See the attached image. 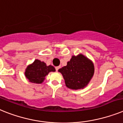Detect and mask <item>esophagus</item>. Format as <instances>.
<instances>
[{
	"label": "esophagus",
	"mask_w": 123,
	"mask_h": 123,
	"mask_svg": "<svg viewBox=\"0 0 123 123\" xmlns=\"http://www.w3.org/2000/svg\"><path fill=\"white\" fill-rule=\"evenodd\" d=\"M60 68V66H57V67H55V70H56V71H57L59 70V69Z\"/></svg>",
	"instance_id": "obj_1"
}]
</instances>
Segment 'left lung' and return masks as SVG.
Segmentation results:
<instances>
[{
	"instance_id": "obj_1",
	"label": "left lung",
	"mask_w": 123,
	"mask_h": 123,
	"mask_svg": "<svg viewBox=\"0 0 123 123\" xmlns=\"http://www.w3.org/2000/svg\"><path fill=\"white\" fill-rule=\"evenodd\" d=\"M58 71L63 76L68 88L77 90L84 89L89 83L94 73V66L91 60L79 54L73 55L66 66Z\"/></svg>"
}]
</instances>
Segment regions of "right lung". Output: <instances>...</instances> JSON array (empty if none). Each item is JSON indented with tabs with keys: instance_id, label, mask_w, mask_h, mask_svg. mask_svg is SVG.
I'll return each instance as SVG.
<instances>
[{
	"instance_id": "right-lung-1",
	"label": "right lung",
	"mask_w": 123,
	"mask_h": 123,
	"mask_svg": "<svg viewBox=\"0 0 123 123\" xmlns=\"http://www.w3.org/2000/svg\"><path fill=\"white\" fill-rule=\"evenodd\" d=\"M54 67L47 66L44 62L36 59L32 63L28 65L25 69L24 75L30 82L41 84L45 80L46 76L50 72H55Z\"/></svg>"
}]
</instances>
